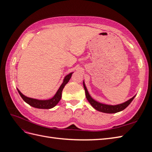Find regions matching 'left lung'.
Here are the masks:
<instances>
[{
  "instance_id": "obj_1",
  "label": "left lung",
  "mask_w": 152,
  "mask_h": 152,
  "mask_svg": "<svg viewBox=\"0 0 152 152\" xmlns=\"http://www.w3.org/2000/svg\"><path fill=\"white\" fill-rule=\"evenodd\" d=\"M83 85L85 89V93H86V96L87 99L88 100V102L89 103L91 104L92 107H93L94 109H96L98 111L102 112L103 113H117L121 111H122L123 110L127 108L129 104L132 102V101L135 98V96H133V97L129 100H127V102H124L121 104H118L116 105H110V104H103L102 103H99L97 101L94 100L93 98L91 97V95L89 94L88 91H87L84 82H83Z\"/></svg>"
}]
</instances>
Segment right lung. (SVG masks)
I'll list each match as a JSON object with an SVG mask.
<instances>
[{
    "instance_id": "add662e5",
    "label": "right lung",
    "mask_w": 152,
    "mask_h": 152,
    "mask_svg": "<svg viewBox=\"0 0 152 152\" xmlns=\"http://www.w3.org/2000/svg\"><path fill=\"white\" fill-rule=\"evenodd\" d=\"M73 73V72L69 73L68 75H67L65 77V79H63V82L62 84L61 85L60 87H59V88L58 89V91L56 92V93L55 94V95L52 98H50L49 99L41 100V99L28 98V97H27V96L23 94L19 89H17V90L18 91V93H19L20 95L21 96V97L22 98V99L24 100V102H25L26 103H28L29 105L31 106V107H33L34 108H40V109L52 108L54 107L55 106H56L59 103V101H60V99L61 98L62 91H63L64 87L65 86V85L68 83V81L70 80Z\"/></svg>"
}]
</instances>
